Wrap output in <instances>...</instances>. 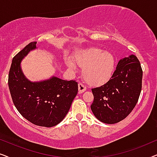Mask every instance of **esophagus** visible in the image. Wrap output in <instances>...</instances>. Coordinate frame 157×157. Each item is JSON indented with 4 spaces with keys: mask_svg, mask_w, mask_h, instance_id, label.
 Segmentation results:
<instances>
[{
    "mask_svg": "<svg viewBox=\"0 0 157 157\" xmlns=\"http://www.w3.org/2000/svg\"><path fill=\"white\" fill-rule=\"evenodd\" d=\"M86 90V87L84 85H83L82 83H78V93L82 94Z\"/></svg>",
    "mask_w": 157,
    "mask_h": 157,
    "instance_id": "1",
    "label": "esophagus"
}]
</instances>
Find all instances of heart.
Returning a JSON list of instances; mask_svg holds the SVG:
<instances>
[{"label":"heart","mask_w":157,"mask_h":157,"mask_svg":"<svg viewBox=\"0 0 157 157\" xmlns=\"http://www.w3.org/2000/svg\"><path fill=\"white\" fill-rule=\"evenodd\" d=\"M74 61L68 56L64 59L65 65L71 70L76 69V64L82 67L83 78L91 86H100L109 81L115 68L113 56L98 48H91L77 53Z\"/></svg>","instance_id":"1"}]
</instances>
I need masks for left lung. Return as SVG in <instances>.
Here are the masks:
<instances>
[{"mask_svg":"<svg viewBox=\"0 0 157 157\" xmlns=\"http://www.w3.org/2000/svg\"><path fill=\"white\" fill-rule=\"evenodd\" d=\"M142 75L136 56L120 59L110 80L91 89L94 98L91 109L96 119L109 124L125 119L138 101Z\"/></svg>","mask_w":157,"mask_h":157,"instance_id":"8db88e82","label":"left lung"}]
</instances>
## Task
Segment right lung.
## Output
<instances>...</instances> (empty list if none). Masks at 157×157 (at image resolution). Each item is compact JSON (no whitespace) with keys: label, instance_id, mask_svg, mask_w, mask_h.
Returning a JSON list of instances; mask_svg holds the SVG:
<instances>
[{"label":"right lung","instance_id":"obj_1","mask_svg":"<svg viewBox=\"0 0 157 157\" xmlns=\"http://www.w3.org/2000/svg\"><path fill=\"white\" fill-rule=\"evenodd\" d=\"M36 48V42H31L14 56L8 86L15 106L25 119L35 125L52 127L68 113L78 93V83L54 76L40 81L29 80L21 68V62Z\"/></svg>","mask_w":157,"mask_h":157}]
</instances>
